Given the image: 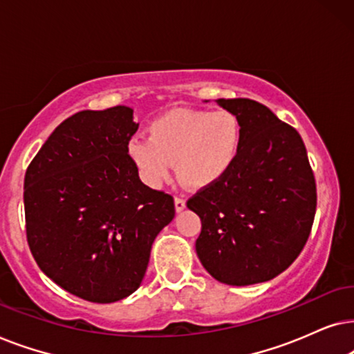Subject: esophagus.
Wrapping results in <instances>:
<instances>
[{"instance_id": "1", "label": "esophagus", "mask_w": 354, "mask_h": 354, "mask_svg": "<svg viewBox=\"0 0 354 354\" xmlns=\"http://www.w3.org/2000/svg\"><path fill=\"white\" fill-rule=\"evenodd\" d=\"M185 207H186V201L183 199V197H174V209H176V212L185 210Z\"/></svg>"}]
</instances>
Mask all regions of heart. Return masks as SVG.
<instances>
[{
	"mask_svg": "<svg viewBox=\"0 0 354 354\" xmlns=\"http://www.w3.org/2000/svg\"><path fill=\"white\" fill-rule=\"evenodd\" d=\"M149 139H133L129 157L150 186H157L176 165L180 181L204 189L232 169L241 149V122L228 110L173 108L149 124Z\"/></svg>",
	"mask_w": 354,
	"mask_h": 354,
	"instance_id": "1",
	"label": "heart"
}]
</instances>
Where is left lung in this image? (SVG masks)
I'll return each instance as SVG.
<instances>
[{"instance_id":"left-lung-1","label":"left lung","mask_w":354,"mask_h":354,"mask_svg":"<svg viewBox=\"0 0 354 354\" xmlns=\"http://www.w3.org/2000/svg\"><path fill=\"white\" fill-rule=\"evenodd\" d=\"M216 103L238 116L243 139L232 169L187 201L202 221L196 251L221 283H262L286 270L308 241L317 205L314 173L298 131L266 105Z\"/></svg>"}]
</instances>
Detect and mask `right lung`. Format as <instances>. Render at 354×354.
Returning a JSON list of instances; mask_svg holds the SVG:
<instances>
[{
    "mask_svg": "<svg viewBox=\"0 0 354 354\" xmlns=\"http://www.w3.org/2000/svg\"><path fill=\"white\" fill-rule=\"evenodd\" d=\"M138 126L129 106L75 113L26 171L32 256L56 285L92 303L139 288L153 239L174 218L173 197L145 186L128 153Z\"/></svg>",
    "mask_w": 354,
    "mask_h": 354,
    "instance_id": "obj_1",
    "label": "right lung"
}]
</instances>
